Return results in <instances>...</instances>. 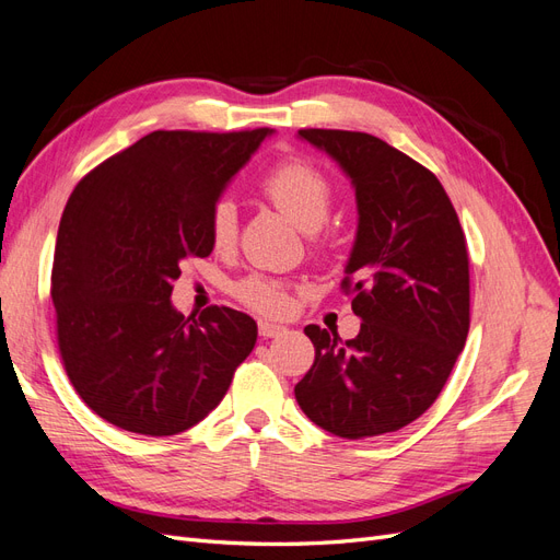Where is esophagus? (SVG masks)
I'll return each mask as SVG.
<instances>
[{"label":"esophagus","mask_w":560,"mask_h":560,"mask_svg":"<svg viewBox=\"0 0 560 560\" xmlns=\"http://www.w3.org/2000/svg\"><path fill=\"white\" fill-rule=\"evenodd\" d=\"M259 334H261L264 338H273V336H280V334H284V327H280V325H273V322L259 319Z\"/></svg>","instance_id":"34e87169"}]
</instances>
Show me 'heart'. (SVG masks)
<instances>
[{
  "mask_svg": "<svg viewBox=\"0 0 560 560\" xmlns=\"http://www.w3.org/2000/svg\"><path fill=\"white\" fill-rule=\"evenodd\" d=\"M261 191L273 206L311 235L322 229L334 206V184L317 165L287 159L270 167L261 182ZM238 238V208L231 198H222L210 214V241L214 249H231ZM233 296L243 306L261 315H284L292 306L290 284L261 273L245 276L233 284Z\"/></svg>",
  "mask_w": 560,
  "mask_h": 560,
  "instance_id": "heart-1",
  "label": "heart"
}]
</instances>
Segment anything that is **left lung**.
Here are the masks:
<instances>
[{
	"label": "left lung",
	"instance_id": "8db88e82",
	"mask_svg": "<svg viewBox=\"0 0 560 560\" xmlns=\"http://www.w3.org/2000/svg\"><path fill=\"white\" fill-rule=\"evenodd\" d=\"M299 138L350 177L358 235L341 282L360 334L308 325L315 362L294 395L315 425L343 439L397 432L446 385L469 331L467 243L428 167L369 132L303 128Z\"/></svg>",
	"mask_w": 560,
	"mask_h": 560
}]
</instances>
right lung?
I'll return each instance as SVG.
<instances>
[{"mask_svg":"<svg viewBox=\"0 0 560 560\" xmlns=\"http://www.w3.org/2000/svg\"><path fill=\"white\" fill-rule=\"evenodd\" d=\"M270 128L154 130L83 177L67 200L50 273L58 350L100 418L147 436L194 428L257 343L226 306L175 311L179 264L212 252L210 214Z\"/></svg>","mask_w":560,"mask_h":560,"instance_id":"1","label":"right lung"}]
</instances>
